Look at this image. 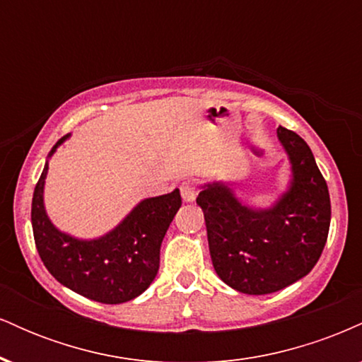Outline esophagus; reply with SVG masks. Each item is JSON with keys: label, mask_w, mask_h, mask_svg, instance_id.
I'll return each mask as SVG.
<instances>
[{"label": "esophagus", "mask_w": 362, "mask_h": 362, "mask_svg": "<svg viewBox=\"0 0 362 362\" xmlns=\"http://www.w3.org/2000/svg\"><path fill=\"white\" fill-rule=\"evenodd\" d=\"M180 194H182V199H184L185 202H192L195 199V195H197V187H195L194 182H190V180L182 182Z\"/></svg>", "instance_id": "34e87169"}]
</instances>
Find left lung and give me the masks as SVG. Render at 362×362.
<instances>
[{
  "label": "left lung",
  "mask_w": 362,
  "mask_h": 362,
  "mask_svg": "<svg viewBox=\"0 0 362 362\" xmlns=\"http://www.w3.org/2000/svg\"><path fill=\"white\" fill-rule=\"evenodd\" d=\"M277 138L291 163L284 194L267 209L243 204L230 182L202 185L197 204L219 279L245 294H271L315 267L330 228V195L305 139L286 127Z\"/></svg>",
  "instance_id": "obj_1"
}]
</instances>
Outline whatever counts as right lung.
I'll return each mask as SVG.
<instances>
[{"instance_id": "right-lung-1", "label": "right lung", "mask_w": 362, "mask_h": 362, "mask_svg": "<svg viewBox=\"0 0 362 362\" xmlns=\"http://www.w3.org/2000/svg\"><path fill=\"white\" fill-rule=\"evenodd\" d=\"M71 134L54 144L47 158ZM45 161L32 199V228L40 259L54 279L88 300L119 305L149 288L160 269V247L182 206L180 190L141 201L109 233L83 240L57 230L44 206Z\"/></svg>"}]
</instances>
